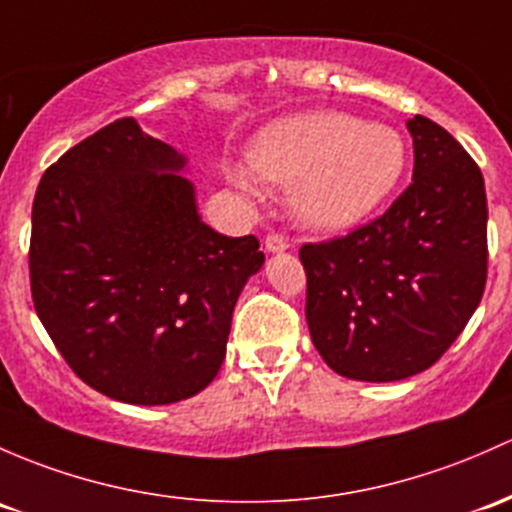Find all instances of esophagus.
Wrapping results in <instances>:
<instances>
[{"label":"esophagus","mask_w":512,"mask_h":512,"mask_svg":"<svg viewBox=\"0 0 512 512\" xmlns=\"http://www.w3.org/2000/svg\"><path fill=\"white\" fill-rule=\"evenodd\" d=\"M265 250L267 252H287L289 250V240L284 235L272 233L265 238Z\"/></svg>","instance_id":"1"}]
</instances>
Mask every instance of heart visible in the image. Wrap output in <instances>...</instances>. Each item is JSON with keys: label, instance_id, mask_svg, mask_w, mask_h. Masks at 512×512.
Here are the masks:
<instances>
[{"label": "heart", "instance_id": "heart-1", "mask_svg": "<svg viewBox=\"0 0 512 512\" xmlns=\"http://www.w3.org/2000/svg\"><path fill=\"white\" fill-rule=\"evenodd\" d=\"M245 191L289 188L292 211L311 230H346L395 191L405 171V142L387 125L346 112H304L257 129L245 149Z\"/></svg>", "mask_w": 512, "mask_h": 512}]
</instances>
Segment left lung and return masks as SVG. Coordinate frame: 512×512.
Wrapping results in <instances>:
<instances>
[{"label": "left lung", "instance_id": "8db88e82", "mask_svg": "<svg viewBox=\"0 0 512 512\" xmlns=\"http://www.w3.org/2000/svg\"><path fill=\"white\" fill-rule=\"evenodd\" d=\"M412 184L346 238L306 242V324L331 370L363 383L422 373L481 304L488 274L483 174L422 115L407 120Z\"/></svg>", "mask_w": 512, "mask_h": 512}]
</instances>
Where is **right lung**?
Listing matches in <instances>:
<instances>
[{"instance_id": "right-lung-1", "label": "right lung", "mask_w": 512, "mask_h": 512, "mask_svg": "<svg viewBox=\"0 0 512 512\" xmlns=\"http://www.w3.org/2000/svg\"><path fill=\"white\" fill-rule=\"evenodd\" d=\"M186 157L134 117L48 166L31 211L36 314L71 370L129 405L213 383L242 287L265 255L198 215Z\"/></svg>"}]
</instances>
